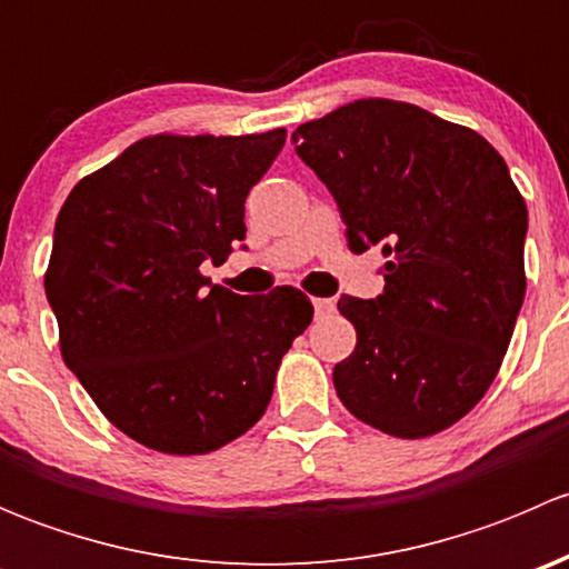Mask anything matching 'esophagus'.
<instances>
[{
	"instance_id": "esophagus-1",
	"label": "esophagus",
	"mask_w": 569,
	"mask_h": 569,
	"mask_svg": "<svg viewBox=\"0 0 569 569\" xmlns=\"http://www.w3.org/2000/svg\"><path fill=\"white\" fill-rule=\"evenodd\" d=\"M313 311H317V317H327V313L336 311V300H330V297H319V300H313Z\"/></svg>"
}]
</instances>
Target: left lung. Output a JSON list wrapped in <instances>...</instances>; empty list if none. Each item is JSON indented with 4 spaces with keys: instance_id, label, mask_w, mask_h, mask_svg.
<instances>
[{
    "instance_id": "1",
    "label": "left lung",
    "mask_w": 569,
    "mask_h": 569,
    "mask_svg": "<svg viewBox=\"0 0 569 569\" xmlns=\"http://www.w3.org/2000/svg\"><path fill=\"white\" fill-rule=\"evenodd\" d=\"M295 142L349 248L388 258L377 300H338L358 332L332 369L338 399L393 438L443 432L492 386L523 306V194L485 137L407 101H352Z\"/></svg>"
}]
</instances>
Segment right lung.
Listing matches in <instances>:
<instances>
[{"instance_id": "obj_1", "label": "right lung", "mask_w": 569, "mask_h": 569, "mask_svg": "<svg viewBox=\"0 0 569 569\" xmlns=\"http://www.w3.org/2000/svg\"><path fill=\"white\" fill-rule=\"evenodd\" d=\"M283 142L286 129L142 137L57 214L43 286L62 360L146 449L209 455L248 432L311 325L295 286L233 295L200 272L244 239V198Z\"/></svg>"}]
</instances>
